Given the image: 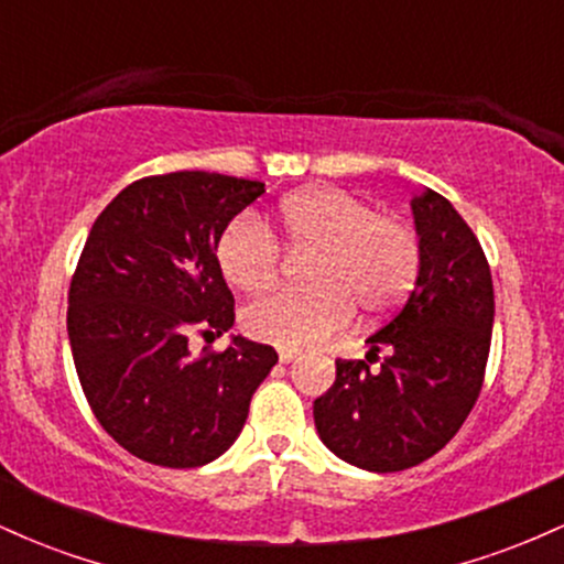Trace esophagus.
I'll return each instance as SVG.
<instances>
[{"label": "esophagus", "instance_id": "obj_1", "mask_svg": "<svg viewBox=\"0 0 564 564\" xmlns=\"http://www.w3.org/2000/svg\"><path fill=\"white\" fill-rule=\"evenodd\" d=\"M296 358H300V352H296V349H289V347L278 349V360H281V364H291V360H296Z\"/></svg>", "mask_w": 564, "mask_h": 564}]
</instances>
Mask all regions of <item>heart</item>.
<instances>
[{"label": "heart", "mask_w": 564, "mask_h": 564, "mask_svg": "<svg viewBox=\"0 0 564 564\" xmlns=\"http://www.w3.org/2000/svg\"><path fill=\"white\" fill-rule=\"evenodd\" d=\"M273 230L291 249H318L310 289H278L243 313V328L275 347H313L352 321L384 315L405 300L419 275V238L408 223L379 215L341 187H304L281 198ZM217 268L232 289L262 294L281 270V249L268 225L236 217L217 238Z\"/></svg>", "instance_id": "b5f03b06"}]
</instances>
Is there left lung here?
<instances>
[{
  "mask_svg": "<svg viewBox=\"0 0 564 564\" xmlns=\"http://www.w3.org/2000/svg\"><path fill=\"white\" fill-rule=\"evenodd\" d=\"M419 275L400 313L366 339V360H336L313 403L315 430L341 462L400 471L435 456L482 390L494 281L477 236L432 187L411 198ZM384 351L379 369L370 364Z\"/></svg>",
  "mask_w": 564,
  "mask_h": 564,
  "instance_id": "8db88e82",
  "label": "left lung"
}]
</instances>
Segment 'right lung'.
Masks as SVG:
<instances>
[{"label":"right lung","instance_id":"obj_1","mask_svg":"<svg viewBox=\"0 0 564 564\" xmlns=\"http://www.w3.org/2000/svg\"><path fill=\"white\" fill-rule=\"evenodd\" d=\"M264 193L217 172L142 177L89 230L68 291V341L97 422L121 448L172 469L204 467L241 435L278 352L232 336L193 358L187 336L236 321L217 238Z\"/></svg>","mask_w":564,"mask_h":564}]
</instances>
